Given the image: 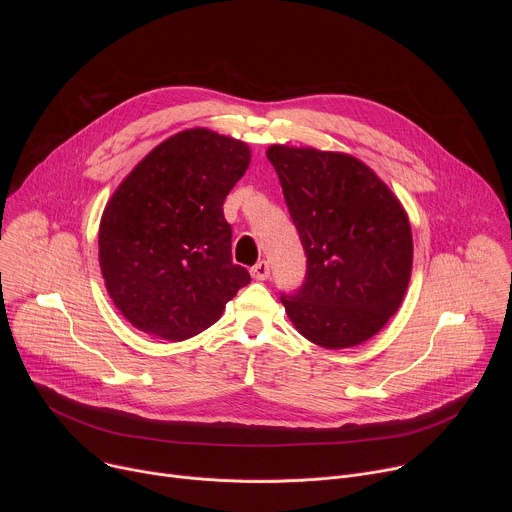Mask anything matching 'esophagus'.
<instances>
[{
    "label": "esophagus",
    "instance_id": "1",
    "mask_svg": "<svg viewBox=\"0 0 512 512\" xmlns=\"http://www.w3.org/2000/svg\"><path fill=\"white\" fill-rule=\"evenodd\" d=\"M269 273H271V269H269V263H267V261H259V263L251 269V277H253L255 281H265V279L269 277Z\"/></svg>",
    "mask_w": 512,
    "mask_h": 512
}]
</instances>
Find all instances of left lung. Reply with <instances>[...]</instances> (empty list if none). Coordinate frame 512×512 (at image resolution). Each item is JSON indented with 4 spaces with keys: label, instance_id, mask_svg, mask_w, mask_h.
<instances>
[{
    "label": "left lung",
    "instance_id": "8db88e82",
    "mask_svg": "<svg viewBox=\"0 0 512 512\" xmlns=\"http://www.w3.org/2000/svg\"><path fill=\"white\" fill-rule=\"evenodd\" d=\"M267 158L308 257L298 294L281 296L287 318L328 350L367 342L397 314L411 279L403 204L350 154L275 143Z\"/></svg>",
    "mask_w": 512,
    "mask_h": 512
}]
</instances>
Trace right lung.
<instances>
[{
  "mask_svg": "<svg viewBox=\"0 0 512 512\" xmlns=\"http://www.w3.org/2000/svg\"><path fill=\"white\" fill-rule=\"evenodd\" d=\"M251 148L206 127L184 129L145 156L109 198L99 265L115 308L137 330L180 342L212 326L251 281L233 263L223 202Z\"/></svg>",
  "mask_w": 512,
  "mask_h": 512,
  "instance_id": "add662e5",
  "label": "right lung"
}]
</instances>
